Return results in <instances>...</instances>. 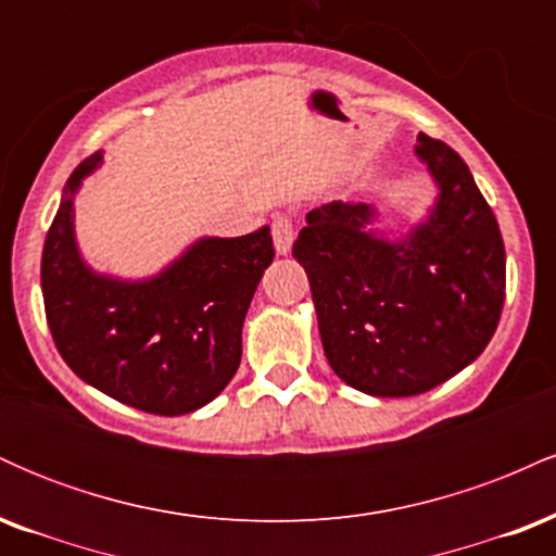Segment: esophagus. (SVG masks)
Here are the masks:
<instances>
[{"label":"esophagus","instance_id":"obj_1","mask_svg":"<svg viewBox=\"0 0 556 556\" xmlns=\"http://www.w3.org/2000/svg\"><path fill=\"white\" fill-rule=\"evenodd\" d=\"M271 238L277 253H290L292 240H295V219L290 214H277L271 219Z\"/></svg>","mask_w":556,"mask_h":556}]
</instances>
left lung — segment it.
<instances>
[{
    "mask_svg": "<svg viewBox=\"0 0 556 556\" xmlns=\"http://www.w3.org/2000/svg\"><path fill=\"white\" fill-rule=\"evenodd\" d=\"M439 201L405 240L366 232L368 203L305 216L292 256L308 274L329 366L374 397L429 392L483 353L504 305V242L468 164L418 136Z\"/></svg>",
    "mask_w": 556,
    "mask_h": 556,
    "instance_id": "obj_1",
    "label": "left lung"
}]
</instances>
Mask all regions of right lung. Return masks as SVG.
Listing matches in <instances>:
<instances>
[{
	"label": "right lung",
	"mask_w": 556,
	"mask_h": 556,
	"mask_svg": "<svg viewBox=\"0 0 556 556\" xmlns=\"http://www.w3.org/2000/svg\"><path fill=\"white\" fill-rule=\"evenodd\" d=\"M101 151L83 159L47 232L41 290L56 350L86 384L154 416L212 402L240 366L242 321L274 258L269 227L206 238L149 282L99 277L73 235V195Z\"/></svg>",
	"instance_id": "right-lung-1"
}]
</instances>
